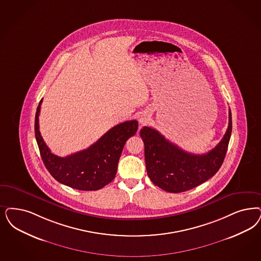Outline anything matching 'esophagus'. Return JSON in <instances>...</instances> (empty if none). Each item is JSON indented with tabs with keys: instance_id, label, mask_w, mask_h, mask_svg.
<instances>
[{
	"instance_id": "esophagus-1",
	"label": "esophagus",
	"mask_w": 261,
	"mask_h": 261,
	"mask_svg": "<svg viewBox=\"0 0 261 261\" xmlns=\"http://www.w3.org/2000/svg\"><path fill=\"white\" fill-rule=\"evenodd\" d=\"M149 119H150V117L148 115H146V114H144V115H142L141 116V118H140V123L141 124H145V123H147L148 121H149Z\"/></svg>"
}]
</instances>
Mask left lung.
Listing matches in <instances>:
<instances>
[{
    "label": "left lung",
    "instance_id": "left-lung-1",
    "mask_svg": "<svg viewBox=\"0 0 261 261\" xmlns=\"http://www.w3.org/2000/svg\"><path fill=\"white\" fill-rule=\"evenodd\" d=\"M231 130L229 110L228 126L221 142L207 153L193 154L169 142L151 127H143L140 134L144 141L146 171L153 184L170 193H181L211 178L225 160Z\"/></svg>",
    "mask_w": 261,
    "mask_h": 261
}]
</instances>
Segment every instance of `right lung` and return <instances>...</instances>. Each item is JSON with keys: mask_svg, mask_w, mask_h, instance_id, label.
<instances>
[{"mask_svg": "<svg viewBox=\"0 0 261 261\" xmlns=\"http://www.w3.org/2000/svg\"><path fill=\"white\" fill-rule=\"evenodd\" d=\"M41 103L42 99L35 119L36 143L46 169L55 179L82 191H96L112 182L126 141L137 133L138 121L128 120L114 126L87 149L60 157L51 152L40 135L38 117Z\"/></svg>", "mask_w": 261, "mask_h": 261, "instance_id": "1", "label": "right lung"}]
</instances>
